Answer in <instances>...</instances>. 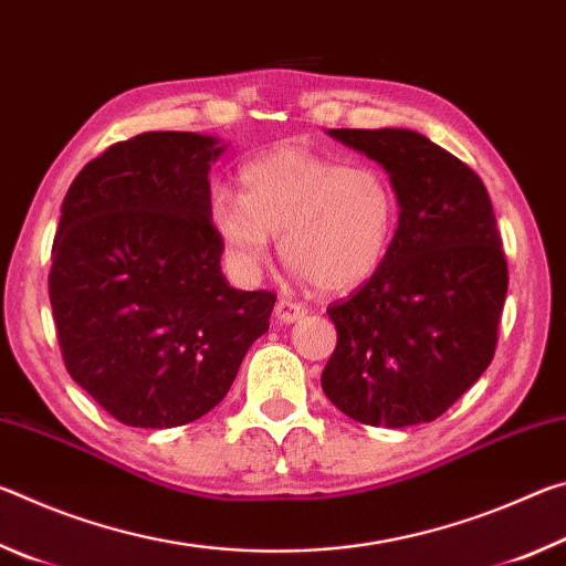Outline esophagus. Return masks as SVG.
Wrapping results in <instances>:
<instances>
[{"label":"esophagus","mask_w":566,"mask_h":566,"mask_svg":"<svg viewBox=\"0 0 566 566\" xmlns=\"http://www.w3.org/2000/svg\"><path fill=\"white\" fill-rule=\"evenodd\" d=\"M304 314H306V306L300 304V302H294V300H280L274 306V317L280 319L282 324L300 322Z\"/></svg>","instance_id":"obj_1"}]
</instances>
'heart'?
I'll return each instance as SVG.
<instances>
[{
	"label": "heart",
	"mask_w": 566,
	"mask_h": 566,
	"mask_svg": "<svg viewBox=\"0 0 566 566\" xmlns=\"http://www.w3.org/2000/svg\"><path fill=\"white\" fill-rule=\"evenodd\" d=\"M237 181L239 197L214 191L209 222L242 276L270 260V237H280L296 274L332 294L367 282L385 262L399 202L379 169L282 147L249 159Z\"/></svg>",
	"instance_id": "b5f03b06"
}]
</instances>
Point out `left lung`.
<instances>
[{"label":"left lung","mask_w":566,"mask_h":566,"mask_svg":"<svg viewBox=\"0 0 566 566\" xmlns=\"http://www.w3.org/2000/svg\"><path fill=\"white\" fill-rule=\"evenodd\" d=\"M385 167L399 202L371 280L327 314L337 349L322 371L329 401L371 427L434 421L490 367L506 260L484 181L411 129H329Z\"/></svg>","instance_id":"left-lung-1"}]
</instances>
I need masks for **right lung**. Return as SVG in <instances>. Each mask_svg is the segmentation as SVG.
<instances>
[{
  "label": "right lung",
  "instance_id": "right-lung-1",
  "mask_svg": "<svg viewBox=\"0 0 566 566\" xmlns=\"http://www.w3.org/2000/svg\"><path fill=\"white\" fill-rule=\"evenodd\" d=\"M209 134L145 132L72 181L50 302L70 377L127 427L169 429L227 397L276 296L224 280L209 222Z\"/></svg>",
  "mask_w": 566,
  "mask_h": 566
}]
</instances>
